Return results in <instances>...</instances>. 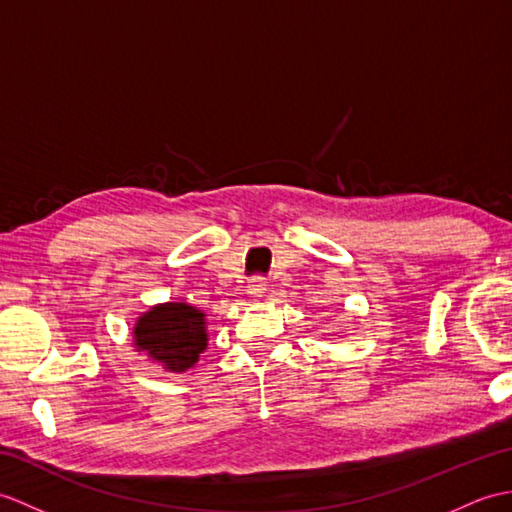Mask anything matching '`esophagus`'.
<instances>
[{
    "label": "esophagus",
    "instance_id": "obj_1",
    "mask_svg": "<svg viewBox=\"0 0 512 512\" xmlns=\"http://www.w3.org/2000/svg\"><path fill=\"white\" fill-rule=\"evenodd\" d=\"M264 292H266V283L261 281L259 277H255V279L248 281V285H246V294H251V296H264Z\"/></svg>",
    "mask_w": 512,
    "mask_h": 512
}]
</instances>
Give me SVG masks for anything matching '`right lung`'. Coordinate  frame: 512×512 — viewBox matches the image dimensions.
<instances>
[{
	"label": "right lung",
	"instance_id": "1",
	"mask_svg": "<svg viewBox=\"0 0 512 512\" xmlns=\"http://www.w3.org/2000/svg\"><path fill=\"white\" fill-rule=\"evenodd\" d=\"M207 342V314L185 301L152 305L133 327L135 351L146 353L152 364L176 375L198 362Z\"/></svg>",
	"mask_w": 512,
	"mask_h": 512
}]
</instances>
